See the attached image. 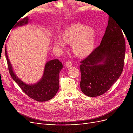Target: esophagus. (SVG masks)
<instances>
[{
    "label": "esophagus",
    "mask_w": 133,
    "mask_h": 133,
    "mask_svg": "<svg viewBox=\"0 0 133 133\" xmlns=\"http://www.w3.org/2000/svg\"><path fill=\"white\" fill-rule=\"evenodd\" d=\"M71 66H72V64H71V62H66V63H65V66H66V67L69 68V67Z\"/></svg>",
    "instance_id": "34e87169"
}]
</instances>
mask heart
<instances>
[{"label": "heart", "instance_id": "obj_1", "mask_svg": "<svg viewBox=\"0 0 133 133\" xmlns=\"http://www.w3.org/2000/svg\"><path fill=\"white\" fill-rule=\"evenodd\" d=\"M62 38L55 40L54 44L60 49L65 48L66 44H72L74 54L79 58L89 55L94 49L96 42V31L92 28L81 23L73 24L67 26L60 33Z\"/></svg>", "mask_w": 133, "mask_h": 133}]
</instances>
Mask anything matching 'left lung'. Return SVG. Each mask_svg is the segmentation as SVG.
I'll return each instance as SVG.
<instances>
[{
	"mask_svg": "<svg viewBox=\"0 0 133 133\" xmlns=\"http://www.w3.org/2000/svg\"><path fill=\"white\" fill-rule=\"evenodd\" d=\"M122 30L109 17L100 45L80 62V89L85 95L95 97L104 94L122 74L125 54Z\"/></svg>",
	"mask_w": 133,
	"mask_h": 133,
	"instance_id": "1",
	"label": "left lung"
}]
</instances>
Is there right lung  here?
<instances>
[{
  "instance_id": "right-lung-1",
  "label": "right lung",
  "mask_w": 133,
  "mask_h": 133,
  "mask_svg": "<svg viewBox=\"0 0 133 133\" xmlns=\"http://www.w3.org/2000/svg\"><path fill=\"white\" fill-rule=\"evenodd\" d=\"M29 18L25 17L17 22L14 28L27 24ZM5 53L9 71L11 78L18 84L21 89L31 99L38 102H46L53 98L59 88V74L63 68V64L58 59L48 62L44 68L43 75L39 82L34 84H26L17 77L13 71L7 55L5 46Z\"/></svg>"
}]
</instances>
